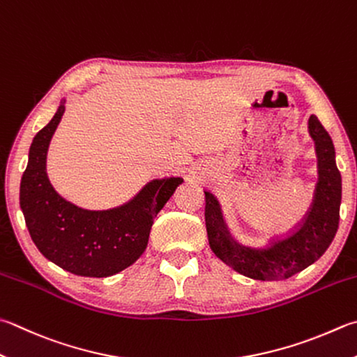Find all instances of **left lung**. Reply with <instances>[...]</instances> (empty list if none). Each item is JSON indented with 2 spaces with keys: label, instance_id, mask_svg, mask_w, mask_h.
<instances>
[{
  "label": "left lung",
  "instance_id": "1",
  "mask_svg": "<svg viewBox=\"0 0 357 357\" xmlns=\"http://www.w3.org/2000/svg\"><path fill=\"white\" fill-rule=\"evenodd\" d=\"M307 129L319 158V183L307 218L289 236L262 247L239 244L228 231L218 199L205 191V225L210 248L222 262L244 277L259 281L291 278L314 264L337 233L342 176L335 165L333 139L315 115L309 116Z\"/></svg>",
  "mask_w": 357,
  "mask_h": 357
}]
</instances>
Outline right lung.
<instances>
[{
    "label": "right lung",
    "mask_w": 357,
    "mask_h": 357,
    "mask_svg": "<svg viewBox=\"0 0 357 357\" xmlns=\"http://www.w3.org/2000/svg\"><path fill=\"white\" fill-rule=\"evenodd\" d=\"M65 104L66 98L32 139L20 206L33 244L46 259L80 277H112L144 253L153 219L183 178H153L126 204L109 210L74 205L54 190L46 172V155Z\"/></svg>",
    "instance_id": "1"
}]
</instances>
